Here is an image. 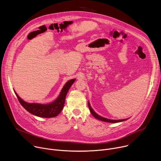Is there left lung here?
<instances>
[{"mask_svg": "<svg viewBox=\"0 0 161 161\" xmlns=\"http://www.w3.org/2000/svg\"><path fill=\"white\" fill-rule=\"evenodd\" d=\"M88 108H89V109L92 113V114L98 120H100L101 121H103V122H110V123H117V122H122V121H125L127 119H123V120H111V119H106V118H104V117H102L99 115H98V114L92 109V108H91L90 105V103L88 102Z\"/></svg>", "mask_w": 161, "mask_h": 161, "instance_id": "obj_1", "label": "left lung"}]
</instances>
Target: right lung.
<instances>
[{
  "mask_svg": "<svg viewBox=\"0 0 161 161\" xmlns=\"http://www.w3.org/2000/svg\"><path fill=\"white\" fill-rule=\"evenodd\" d=\"M75 81V79L68 81L63 87L58 98L54 102L48 104L28 103L22 100L16 92L15 94L21 105L31 114L43 118H52L57 116L62 110L67 92Z\"/></svg>",
  "mask_w": 161,
  "mask_h": 161,
  "instance_id": "obj_1",
  "label": "right lung"
}]
</instances>
